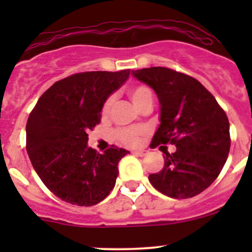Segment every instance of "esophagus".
Wrapping results in <instances>:
<instances>
[{
	"label": "esophagus",
	"mask_w": 252,
	"mask_h": 252,
	"mask_svg": "<svg viewBox=\"0 0 252 252\" xmlns=\"http://www.w3.org/2000/svg\"><path fill=\"white\" fill-rule=\"evenodd\" d=\"M133 154L136 155V156H139V157L145 156V151H140V150H136V151H133Z\"/></svg>",
	"instance_id": "esophagus-1"
}]
</instances>
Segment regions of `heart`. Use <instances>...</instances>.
<instances>
[{"mask_svg":"<svg viewBox=\"0 0 252 252\" xmlns=\"http://www.w3.org/2000/svg\"><path fill=\"white\" fill-rule=\"evenodd\" d=\"M128 95L129 97H130V100L133 101L134 106H135L138 110H140V108H142L146 105H152V101H154V95H152L151 89L146 85L133 86V88L129 89ZM113 102V96H110V97L105 101V103H103L102 106V110H101V114H102L103 117H107L108 114H110ZM146 133V128H144V126H136V128L118 129V130H116L114 135H116L117 140L122 142V144L136 145L139 142L140 136L145 135Z\"/></svg>","mask_w":252,"mask_h":252,"instance_id":"heart-1","label":"heart"}]
</instances>
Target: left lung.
<instances>
[{
	"instance_id": "obj_1",
	"label": "left lung",
	"mask_w": 252,
	"mask_h": 252,
	"mask_svg": "<svg viewBox=\"0 0 252 252\" xmlns=\"http://www.w3.org/2000/svg\"><path fill=\"white\" fill-rule=\"evenodd\" d=\"M131 75L154 89L161 106L151 147L175 145L164 154L161 172L149 175L155 189L188 199L207 189L222 171L230 149L229 121L212 94L195 78L164 67L142 68Z\"/></svg>"
}]
</instances>
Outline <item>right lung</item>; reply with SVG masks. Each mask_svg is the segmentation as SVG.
Masks as SVG:
<instances>
[{"instance_id": "1", "label": "right lung", "mask_w": 252, "mask_h": 252, "mask_svg": "<svg viewBox=\"0 0 252 252\" xmlns=\"http://www.w3.org/2000/svg\"><path fill=\"white\" fill-rule=\"evenodd\" d=\"M130 69L85 72L56 81L37 100L27 123V151L50 191L78 206L102 201L116 185L118 163L129 151L88 146V130L101 122L108 96L126 81Z\"/></svg>"}]
</instances>
